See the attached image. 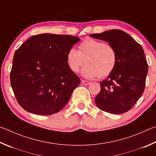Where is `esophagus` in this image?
Instances as JSON below:
<instances>
[{
    "label": "esophagus",
    "instance_id": "1",
    "mask_svg": "<svg viewBox=\"0 0 156 156\" xmlns=\"http://www.w3.org/2000/svg\"><path fill=\"white\" fill-rule=\"evenodd\" d=\"M81 83H82L83 85H89L90 82H89L88 81H85V80H81Z\"/></svg>",
    "mask_w": 156,
    "mask_h": 156
}]
</instances>
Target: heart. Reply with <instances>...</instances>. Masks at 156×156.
<instances>
[{
    "mask_svg": "<svg viewBox=\"0 0 156 156\" xmlns=\"http://www.w3.org/2000/svg\"><path fill=\"white\" fill-rule=\"evenodd\" d=\"M67 64L73 73H78L86 62L82 70L84 77L91 79L99 76L104 78L113 72L117 63L116 51L112 46L102 41L88 38L78 46V51L70 48L68 51Z\"/></svg>",
    "mask_w": 156,
    "mask_h": 156,
    "instance_id": "obj_1",
    "label": "heart"
}]
</instances>
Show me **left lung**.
Here are the masks:
<instances>
[{
	"instance_id": "8db88e82",
	"label": "left lung",
	"mask_w": 156,
	"mask_h": 156,
	"mask_svg": "<svg viewBox=\"0 0 156 156\" xmlns=\"http://www.w3.org/2000/svg\"><path fill=\"white\" fill-rule=\"evenodd\" d=\"M90 36L108 42L117 54L114 71L101 82V91L95 97L96 105L110 114L126 112L144 90L148 64L143 48L129 34L119 29Z\"/></svg>"
}]
</instances>
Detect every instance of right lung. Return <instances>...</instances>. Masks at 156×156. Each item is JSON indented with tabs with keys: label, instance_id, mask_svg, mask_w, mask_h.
Listing matches in <instances>:
<instances>
[{
	"label": "right lung",
	"instance_id": "1",
	"mask_svg": "<svg viewBox=\"0 0 156 156\" xmlns=\"http://www.w3.org/2000/svg\"><path fill=\"white\" fill-rule=\"evenodd\" d=\"M80 40L72 35L39 34L16 51L10 81L24 110L51 115L66 105L80 83V77L68 67L66 55Z\"/></svg>",
	"mask_w": 156,
	"mask_h": 156
}]
</instances>
